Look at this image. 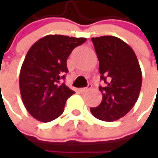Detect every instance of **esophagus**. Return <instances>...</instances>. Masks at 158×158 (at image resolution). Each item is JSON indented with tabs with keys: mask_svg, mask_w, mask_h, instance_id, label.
I'll return each instance as SVG.
<instances>
[{
	"mask_svg": "<svg viewBox=\"0 0 158 158\" xmlns=\"http://www.w3.org/2000/svg\"><path fill=\"white\" fill-rule=\"evenodd\" d=\"M91 87H92V85H91V84H88V86H87V87L80 89V90H81L82 92H87V91H89V90L91 89Z\"/></svg>",
	"mask_w": 158,
	"mask_h": 158,
	"instance_id": "1",
	"label": "esophagus"
}]
</instances>
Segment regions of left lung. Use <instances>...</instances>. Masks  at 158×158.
Listing matches in <instances>:
<instances>
[{
	"label": "left lung",
	"instance_id": "left-lung-1",
	"mask_svg": "<svg viewBox=\"0 0 158 158\" xmlns=\"http://www.w3.org/2000/svg\"><path fill=\"white\" fill-rule=\"evenodd\" d=\"M99 60V87L103 95L99 106L90 108L92 115L104 121L124 117L135 106L142 87V71L134 50L113 36L91 39Z\"/></svg>",
	"mask_w": 158,
	"mask_h": 158
}]
</instances>
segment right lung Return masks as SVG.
Here are the masks:
<instances>
[{
  "mask_svg": "<svg viewBox=\"0 0 158 158\" xmlns=\"http://www.w3.org/2000/svg\"><path fill=\"white\" fill-rule=\"evenodd\" d=\"M85 38L63 35H47L31 46L19 76L23 103L29 113L42 122L60 117L67 99L75 93L61 79L69 72L67 60Z\"/></svg>",
  "mask_w": 158,
  "mask_h": 158,
  "instance_id": "obj_1",
  "label": "right lung"
}]
</instances>
